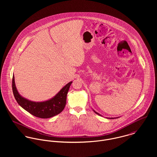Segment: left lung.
Listing matches in <instances>:
<instances>
[{"label":"left lung","mask_w":157,"mask_h":157,"mask_svg":"<svg viewBox=\"0 0 157 157\" xmlns=\"http://www.w3.org/2000/svg\"><path fill=\"white\" fill-rule=\"evenodd\" d=\"M94 111V112H95V113H97V115H100V116H101V115H100V114H99V113H97V112H95V111ZM112 118H111V119H112Z\"/></svg>","instance_id":"8db88e82"}]
</instances>
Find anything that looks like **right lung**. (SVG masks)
I'll return each instance as SVG.
<instances>
[{
	"instance_id": "obj_1",
	"label": "right lung",
	"mask_w": 157,
	"mask_h": 157,
	"mask_svg": "<svg viewBox=\"0 0 157 157\" xmlns=\"http://www.w3.org/2000/svg\"><path fill=\"white\" fill-rule=\"evenodd\" d=\"M72 82L68 83L51 99L43 102H35L22 97L16 89L14 76H13L12 88L14 98L18 104L25 110L35 117L48 118L62 112L67 103V96Z\"/></svg>"
}]
</instances>
